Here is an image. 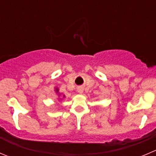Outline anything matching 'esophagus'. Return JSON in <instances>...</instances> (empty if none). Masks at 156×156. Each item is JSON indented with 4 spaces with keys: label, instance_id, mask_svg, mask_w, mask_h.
Masks as SVG:
<instances>
[{
    "label": "esophagus",
    "instance_id": "esophagus-1",
    "mask_svg": "<svg viewBox=\"0 0 156 156\" xmlns=\"http://www.w3.org/2000/svg\"><path fill=\"white\" fill-rule=\"evenodd\" d=\"M78 90V93H79V94H82L83 91H84V89H83L82 87H78V90Z\"/></svg>",
    "mask_w": 156,
    "mask_h": 156
}]
</instances>
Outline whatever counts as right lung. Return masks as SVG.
I'll use <instances>...</instances> for the list:
<instances>
[{
    "label": "right lung",
    "instance_id": "right-lung-1",
    "mask_svg": "<svg viewBox=\"0 0 156 156\" xmlns=\"http://www.w3.org/2000/svg\"><path fill=\"white\" fill-rule=\"evenodd\" d=\"M55 91H56V93H58V88H55ZM63 97H65V95Z\"/></svg>",
    "mask_w": 156,
    "mask_h": 156
}]
</instances>
